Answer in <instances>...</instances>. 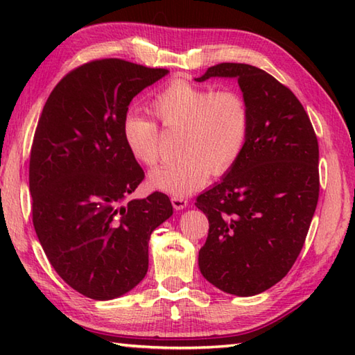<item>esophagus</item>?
Returning <instances> with one entry per match:
<instances>
[{
    "instance_id": "obj_1",
    "label": "esophagus",
    "mask_w": 355,
    "mask_h": 355,
    "mask_svg": "<svg viewBox=\"0 0 355 355\" xmlns=\"http://www.w3.org/2000/svg\"><path fill=\"white\" fill-rule=\"evenodd\" d=\"M171 201H172L173 209H177V210H182L187 206V200L184 197H180V195H173Z\"/></svg>"
}]
</instances>
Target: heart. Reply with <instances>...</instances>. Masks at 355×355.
I'll list each match as a JSON object with an SVG mask.
<instances>
[{
  "label": "heart",
  "mask_w": 355,
  "mask_h": 355,
  "mask_svg": "<svg viewBox=\"0 0 355 355\" xmlns=\"http://www.w3.org/2000/svg\"><path fill=\"white\" fill-rule=\"evenodd\" d=\"M149 110L166 131H180L175 162L150 172L155 189L187 195L214 177L224 175L243 155L250 111L233 89H215L187 80H172L149 102ZM122 137L139 163L153 168L160 160V128L146 116L130 112L123 117Z\"/></svg>",
  "instance_id": "heart-1"
}]
</instances>
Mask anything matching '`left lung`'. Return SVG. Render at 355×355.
Here are the masks:
<instances>
[{
  "label": "left lung",
  "mask_w": 355,
  "mask_h": 355,
  "mask_svg": "<svg viewBox=\"0 0 355 355\" xmlns=\"http://www.w3.org/2000/svg\"><path fill=\"white\" fill-rule=\"evenodd\" d=\"M236 78L250 111L247 145L221 183L201 193L209 220L198 253L216 288L253 296L286 276L302 250L319 200V143L288 87L248 64L209 67V78Z\"/></svg>",
  "instance_id": "8db88e82"
}]
</instances>
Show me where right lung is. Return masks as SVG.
Listing matches in <instances>:
<instances>
[{"label": "right lung", "mask_w": 355, "mask_h": 355, "mask_svg": "<svg viewBox=\"0 0 355 355\" xmlns=\"http://www.w3.org/2000/svg\"><path fill=\"white\" fill-rule=\"evenodd\" d=\"M166 73L94 59L58 82L37 120L28 164L35 232L56 273L89 299L119 297L145 277L150 233L172 215L163 192L128 201L145 172L122 137L128 105Z\"/></svg>", "instance_id": "add662e5"}]
</instances>
